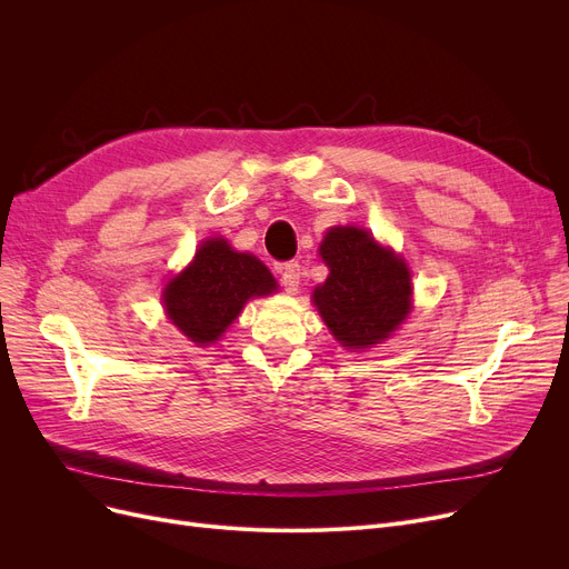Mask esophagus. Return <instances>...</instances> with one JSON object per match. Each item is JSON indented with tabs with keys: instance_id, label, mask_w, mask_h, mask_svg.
<instances>
[{
	"instance_id": "34e87169",
	"label": "esophagus",
	"mask_w": 569,
	"mask_h": 569,
	"mask_svg": "<svg viewBox=\"0 0 569 569\" xmlns=\"http://www.w3.org/2000/svg\"><path fill=\"white\" fill-rule=\"evenodd\" d=\"M300 277H302L300 262L292 260L281 267V283H283L286 292H297V288H300Z\"/></svg>"
}]
</instances>
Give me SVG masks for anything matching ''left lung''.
<instances>
[{"label": "left lung", "mask_w": 569, "mask_h": 569, "mask_svg": "<svg viewBox=\"0 0 569 569\" xmlns=\"http://www.w3.org/2000/svg\"><path fill=\"white\" fill-rule=\"evenodd\" d=\"M330 277L313 290L325 325L346 348H371L410 311V272L362 228H332L320 244Z\"/></svg>", "instance_id": "1"}]
</instances>
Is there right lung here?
Masks as SVG:
<instances>
[{"instance_id": "obj_1", "label": "right lung", "mask_w": 569, "mask_h": 569, "mask_svg": "<svg viewBox=\"0 0 569 569\" xmlns=\"http://www.w3.org/2000/svg\"><path fill=\"white\" fill-rule=\"evenodd\" d=\"M277 288L269 269L249 253H237L226 239H207L193 262L163 290L170 320L193 343H214L244 309L247 300Z\"/></svg>"}]
</instances>
